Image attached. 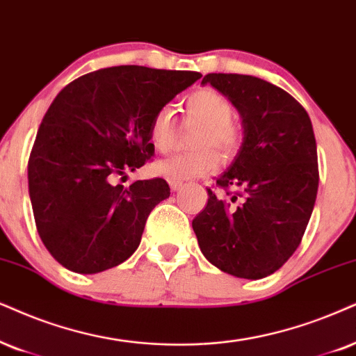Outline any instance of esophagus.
Returning a JSON list of instances; mask_svg holds the SVG:
<instances>
[{
  "label": "esophagus",
  "instance_id": "esophagus-1",
  "mask_svg": "<svg viewBox=\"0 0 356 356\" xmlns=\"http://www.w3.org/2000/svg\"><path fill=\"white\" fill-rule=\"evenodd\" d=\"M182 186H184V182H181V181H174V179H169V187H170V191H174V192L181 191Z\"/></svg>",
  "mask_w": 356,
  "mask_h": 356
}]
</instances>
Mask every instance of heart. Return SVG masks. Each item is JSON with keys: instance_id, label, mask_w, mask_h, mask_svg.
<instances>
[{"instance_id": "heart-1", "label": "heart", "mask_w": 356, "mask_h": 356, "mask_svg": "<svg viewBox=\"0 0 356 356\" xmlns=\"http://www.w3.org/2000/svg\"><path fill=\"white\" fill-rule=\"evenodd\" d=\"M186 113L195 123L202 124L197 133L195 146L199 151L175 154L169 159L159 161L154 172L174 181L200 177L217 169V154L207 146H213L222 152H233L240 143V133L232 123L233 105L227 97L213 88H202L193 92L186 100ZM174 121L170 108H161L152 116L149 124V141L159 152H165L172 146Z\"/></svg>"}]
</instances>
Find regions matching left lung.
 I'll use <instances>...</instances> for the list:
<instances>
[{"mask_svg":"<svg viewBox=\"0 0 356 356\" xmlns=\"http://www.w3.org/2000/svg\"><path fill=\"white\" fill-rule=\"evenodd\" d=\"M210 83L241 116L243 143L220 188L193 218L200 251L220 271L261 279L277 271L298 250L316 205L317 145L302 105L276 85L251 75L209 74ZM230 195V192H227Z\"/></svg>","mask_w":356,"mask_h":356,"instance_id":"obj_1","label":"left lung"}]
</instances>
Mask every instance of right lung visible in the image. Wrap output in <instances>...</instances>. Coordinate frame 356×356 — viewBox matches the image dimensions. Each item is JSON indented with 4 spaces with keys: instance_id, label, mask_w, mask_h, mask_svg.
<instances>
[{
    "instance_id": "add662e5",
    "label": "right lung",
    "mask_w": 356,
    "mask_h": 356,
    "mask_svg": "<svg viewBox=\"0 0 356 356\" xmlns=\"http://www.w3.org/2000/svg\"><path fill=\"white\" fill-rule=\"evenodd\" d=\"M199 72L120 65L82 75L54 98L28 164L35 227L49 253L80 274L115 268L141 243L164 179L113 186L154 154L149 124Z\"/></svg>"
}]
</instances>
